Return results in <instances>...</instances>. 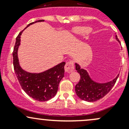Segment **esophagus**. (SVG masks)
I'll return each instance as SVG.
<instances>
[{
	"mask_svg": "<svg viewBox=\"0 0 129 129\" xmlns=\"http://www.w3.org/2000/svg\"><path fill=\"white\" fill-rule=\"evenodd\" d=\"M74 69V62L72 60L67 62L65 66V71L67 73L72 72Z\"/></svg>",
	"mask_w": 129,
	"mask_h": 129,
	"instance_id": "34e87169",
	"label": "esophagus"
}]
</instances>
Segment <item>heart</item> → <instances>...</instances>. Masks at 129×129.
Wrapping results in <instances>:
<instances>
[{
	"label": "heart",
	"mask_w": 129,
	"mask_h": 129,
	"mask_svg": "<svg viewBox=\"0 0 129 129\" xmlns=\"http://www.w3.org/2000/svg\"><path fill=\"white\" fill-rule=\"evenodd\" d=\"M91 31V28L89 27H77L73 29V32L79 36H84L87 34Z\"/></svg>",
	"instance_id": "1"
}]
</instances>
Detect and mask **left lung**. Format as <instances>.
Returning a JSON list of instances; mask_svg holds the SVG:
<instances>
[{
  "instance_id": "1",
  "label": "left lung",
  "mask_w": 129,
  "mask_h": 129,
  "mask_svg": "<svg viewBox=\"0 0 129 129\" xmlns=\"http://www.w3.org/2000/svg\"><path fill=\"white\" fill-rule=\"evenodd\" d=\"M115 38L119 42L117 36H115ZM75 70L80 75V80L75 85V92L80 99L87 102H95L104 97L114 87L119 77L118 74L112 80L100 83L93 80L89 72L82 68L79 63H75Z\"/></svg>"
}]
</instances>
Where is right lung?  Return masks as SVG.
I'll return each mask as SVG.
<instances>
[{
  "label": "right lung",
  "mask_w": 129,
  "mask_h": 129,
  "mask_svg": "<svg viewBox=\"0 0 129 129\" xmlns=\"http://www.w3.org/2000/svg\"><path fill=\"white\" fill-rule=\"evenodd\" d=\"M44 21V20H39L30 23L27 25L25 29L30 25ZM24 30L20 32L17 37L14 48L13 63L14 71L22 88L27 95L38 101H47L56 95L59 82L64 77L66 62H61L49 69L39 73L28 72L23 69L19 63L18 49Z\"/></svg>",
  "instance_id": "1"
}]
</instances>
